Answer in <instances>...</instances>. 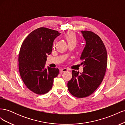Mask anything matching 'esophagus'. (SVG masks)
Returning a JSON list of instances; mask_svg holds the SVG:
<instances>
[{
	"label": "esophagus",
	"instance_id": "obj_1",
	"mask_svg": "<svg viewBox=\"0 0 125 125\" xmlns=\"http://www.w3.org/2000/svg\"><path fill=\"white\" fill-rule=\"evenodd\" d=\"M68 70L67 68H62L61 70H60V73H64V72H66V71H68Z\"/></svg>",
	"mask_w": 125,
	"mask_h": 125
}]
</instances>
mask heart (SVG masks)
<instances>
[{
    "instance_id": "heart-1",
    "label": "heart",
    "mask_w": 125,
    "mask_h": 125,
    "mask_svg": "<svg viewBox=\"0 0 125 125\" xmlns=\"http://www.w3.org/2000/svg\"><path fill=\"white\" fill-rule=\"evenodd\" d=\"M65 39H66L68 43H75L77 42V37L73 32H68L65 35Z\"/></svg>"
}]
</instances>
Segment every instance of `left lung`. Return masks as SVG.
Wrapping results in <instances>:
<instances>
[{
    "mask_svg": "<svg viewBox=\"0 0 125 125\" xmlns=\"http://www.w3.org/2000/svg\"><path fill=\"white\" fill-rule=\"evenodd\" d=\"M85 46L80 59L83 60V71H72V78L67 84L69 92L75 97H85L92 94L103 80L107 63L105 45L96 34L88 31H81Z\"/></svg>",
    "mask_w": 125,
    "mask_h": 125,
    "instance_id": "8db88e82",
    "label": "left lung"
}]
</instances>
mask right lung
<instances>
[{"mask_svg": "<svg viewBox=\"0 0 125 125\" xmlns=\"http://www.w3.org/2000/svg\"><path fill=\"white\" fill-rule=\"evenodd\" d=\"M60 33L57 31L40 28L30 33L23 41L19 54V69L26 86L37 94L48 92L59 69L47 67L45 63L52 50L54 40Z\"/></svg>", "mask_w": 125, "mask_h": 125, "instance_id": "add662e5", "label": "right lung"}]
</instances>
